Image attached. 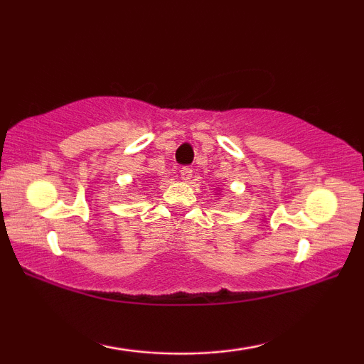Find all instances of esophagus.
Returning a JSON list of instances; mask_svg holds the SVG:
<instances>
[{
  "mask_svg": "<svg viewBox=\"0 0 364 364\" xmlns=\"http://www.w3.org/2000/svg\"><path fill=\"white\" fill-rule=\"evenodd\" d=\"M191 177H192V168L191 167H182V171H181L182 181H188Z\"/></svg>",
  "mask_w": 364,
  "mask_h": 364,
  "instance_id": "1",
  "label": "esophagus"
}]
</instances>
